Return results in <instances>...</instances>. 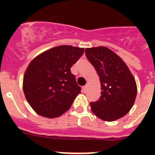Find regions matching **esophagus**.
Masks as SVG:
<instances>
[{
	"mask_svg": "<svg viewBox=\"0 0 155 155\" xmlns=\"http://www.w3.org/2000/svg\"><path fill=\"white\" fill-rule=\"evenodd\" d=\"M83 58H85V55H83Z\"/></svg>",
	"mask_w": 155,
	"mask_h": 155,
	"instance_id": "obj_1",
	"label": "esophagus"
}]
</instances>
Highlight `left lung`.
Wrapping results in <instances>:
<instances>
[{
  "instance_id": "left-lung-1",
  "label": "left lung",
  "mask_w": 155,
  "mask_h": 155,
  "mask_svg": "<svg viewBox=\"0 0 155 155\" xmlns=\"http://www.w3.org/2000/svg\"><path fill=\"white\" fill-rule=\"evenodd\" d=\"M84 48L63 45L42 52L28 65L23 77V92L31 108L47 118L60 117L80 93L71 68Z\"/></svg>"
}]
</instances>
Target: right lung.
<instances>
[{"instance_id": "obj_1", "label": "right lung", "mask_w": 155, "mask_h": 155, "mask_svg": "<svg viewBox=\"0 0 155 155\" xmlns=\"http://www.w3.org/2000/svg\"><path fill=\"white\" fill-rule=\"evenodd\" d=\"M101 84V97L91 102L92 112L105 121H113L126 115L137 96L136 81L125 62L105 47L85 50Z\"/></svg>"}]
</instances>
